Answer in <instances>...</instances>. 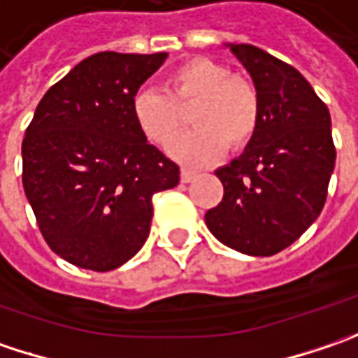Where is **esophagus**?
Masks as SVG:
<instances>
[{
    "instance_id": "34e87169",
    "label": "esophagus",
    "mask_w": 358,
    "mask_h": 358,
    "mask_svg": "<svg viewBox=\"0 0 358 358\" xmlns=\"http://www.w3.org/2000/svg\"><path fill=\"white\" fill-rule=\"evenodd\" d=\"M180 178H182V182H192L196 178V172L194 170H188V168H182Z\"/></svg>"
}]
</instances>
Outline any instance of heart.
<instances>
[{
  "label": "heart",
  "instance_id": "heart-1",
  "mask_svg": "<svg viewBox=\"0 0 358 358\" xmlns=\"http://www.w3.org/2000/svg\"><path fill=\"white\" fill-rule=\"evenodd\" d=\"M192 110V132L180 136L170 154L182 162H214L224 148H244L257 132L260 101L257 87L242 76L206 57L184 62L166 76L164 90L140 87L132 98V116L150 142L166 146L184 126L182 110Z\"/></svg>",
  "mask_w": 358,
  "mask_h": 358
}]
</instances>
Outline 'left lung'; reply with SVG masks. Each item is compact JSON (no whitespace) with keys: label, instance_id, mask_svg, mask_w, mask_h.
Listing matches in <instances>:
<instances>
[{"label":"left lung","instance_id":"obj_1","mask_svg":"<svg viewBox=\"0 0 358 358\" xmlns=\"http://www.w3.org/2000/svg\"><path fill=\"white\" fill-rule=\"evenodd\" d=\"M252 78L260 117L238 158L216 170L222 202L208 230L242 255L272 257L319 218L334 170L329 108L285 62L250 43H226Z\"/></svg>","mask_w":358,"mask_h":358}]
</instances>
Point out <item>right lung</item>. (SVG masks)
<instances>
[{"mask_svg":"<svg viewBox=\"0 0 358 358\" xmlns=\"http://www.w3.org/2000/svg\"><path fill=\"white\" fill-rule=\"evenodd\" d=\"M166 54L100 52L36 108L22 144L24 190L57 257L114 271L144 246L152 196L180 182L178 164L140 132L132 98Z\"/></svg>","mask_w":358,"mask_h":358,"instance_id":"add662e5","label":"right lung"}]
</instances>
